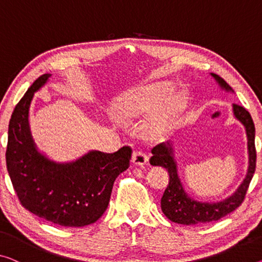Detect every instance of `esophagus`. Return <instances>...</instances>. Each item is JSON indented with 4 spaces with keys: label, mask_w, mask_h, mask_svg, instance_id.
Wrapping results in <instances>:
<instances>
[{
    "label": "esophagus",
    "mask_w": 262,
    "mask_h": 262,
    "mask_svg": "<svg viewBox=\"0 0 262 262\" xmlns=\"http://www.w3.org/2000/svg\"><path fill=\"white\" fill-rule=\"evenodd\" d=\"M148 157L145 155L143 151H135L134 155H132V163L134 165H138V166H143L147 163Z\"/></svg>",
    "instance_id": "esophagus-1"
}]
</instances>
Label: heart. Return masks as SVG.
Wrapping results in <instances>:
<instances>
[{"label":"heart","instance_id":"obj_1","mask_svg":"<svg viewBox=\"0 0 262 262\" xmlns=\"http://www.w3.org/2000/svg\"><path fill=\"white\" fill-rule=\"evenodd\" d=\"M171 94V84L155 83L151 85L138 86L118 96L115 102V115L123 122H131L136 118L152 115L159 110ZM185 94L176 95L166 102L164 110L152 118L145 126L147 136L159 138L170 132L178 123L180 115L186 105Z\"/></svg>","mask_w":262,"mask_h":262}]
</instances>
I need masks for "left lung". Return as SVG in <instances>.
<instances>
[{
    "mask_svg": "<svg viewBox=\"0 0 262 262\" xmlns=\"http://www.w3.org/2000/svg\"><path fill=\"white\" fill-rule=\"evenodd\" d=\"M216 80L221 89L233 92L232 88L215 74H211ZM233 115L245 126L247 135V150H248V170L246 178L240 184L234 193L228 198L216 203H207V201H198L193 199L184 190V186L178 176V168L173 155V147L171 143L159 144L152 148V157L150 164L154 166L166 168L170 176V182L165 190L160 201L162 211L167 219L173 223L182 225H200L211 223L227 215L238 208L245 199L248 190L249 183L255 172L256 165V151H255V127L249 112L244 106L233 104Z\"/></svg>",
    "mask_w": 262,
    "mask_h": 262,
    "instance_id": "1",
    "label": "left lung"
}]
</instances>
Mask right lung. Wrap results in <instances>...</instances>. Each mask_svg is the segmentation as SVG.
Here are the masks:
<instances>
[{
	"mask_svg": "<svg viewBox=\"0 0 262 262\" xmlns=\"http://www.w3.org/2000/svg\"><path fill=\"white\" fill-rule=\"evenodd\" d=\"M49 77L39 76L14 108L8 128L7 170L26 210L56 225L83 227L105 212L116 178L130 166L132 150L123 146L115 154L90 151L71 163H56L38 152L28 117L34 94Z\"/></svg>",
	"mask_w": 262,
	"mask_h": 262,
	"instance_id": "add662e5",
	"label": "right lung"
}]
</instances>
